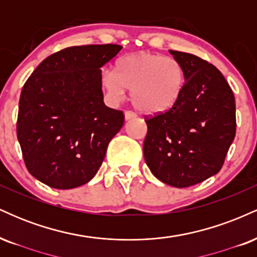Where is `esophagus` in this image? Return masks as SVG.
<instances>
[{
    "mask_svg": "<svg viewBox=\"0 0 257 257\" xmlns=\"http://www.w3.org/2000/svg\"><path fill=\"white\" fill-rule=\"evenodd\" d=\"M135 117H137V114H135V113H133V112H131V111H126L125 113H124V119H125V120H131V119H134Z\"/></svg>",
    "mask_w": 257,
    "mask_h": 257,
    "instance_id": "esophagus-1",
    "label": "esophagus"
}]
</instances>
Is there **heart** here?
<instances>
[{
	"label": "heart",
	"mask_w": 257,
	"mask_h": 257,
	"mask_svg": "<svg viewBox=\"0 0 257 257\" xmlns=\"http://www.w3.org/2000/svg\"><path fill=\"white\" fill-rule=\"evenodd\" d=\"M185 71L174 58L140 52L124 55L116 61L112 71H104L100 83L113 101H122L131 90L134 107L146 114L170 111L185 87Z\"/></svg>",
	"instance_id": "1"
}]
</instances>
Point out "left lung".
I'll return each instance as SVG.
<instances>
[{"instance_id": "obj_1", "label": "left lung", "mask_w": 257, "mask_h": 257, "mask_svg": "<svg viewBox=\"0 0 257 257\" xmlns=\"http://www.w3.org/2000/svg\"><path fill=\"white\" fill-rule=\"evenodd\" d=\"M185 71V87L170 111L146 119L144 157L159 181L185 188L220 172L235 135L233 91L214 65L169 51Z\"/></svg>"}]
</instances>
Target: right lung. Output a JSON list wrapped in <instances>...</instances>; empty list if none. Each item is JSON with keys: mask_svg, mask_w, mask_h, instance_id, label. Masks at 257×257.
Returning <instances> with one entry per match:
<instances>
[{"mask_svg": "<svg viewBox=\"0 0 257 257\" xmlns=\"http://www.w3.org/2000/svg\"><path fill=\"white\" fill-rule=\"evenodd\" d=\"M118 44L75 46L49 55L23 87L17 135L29 173L58 190L89 182L124 123L104 104L101 67Z\"/></svg>", "mask_w": 257, "mask_h": 257, "instance_id": "right-lung-1", "label": "right lung"}]
</instances>
